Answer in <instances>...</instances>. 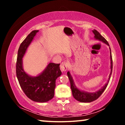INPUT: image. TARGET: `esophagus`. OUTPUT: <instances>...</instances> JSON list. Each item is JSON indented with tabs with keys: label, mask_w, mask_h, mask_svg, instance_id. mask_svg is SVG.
Segmentation results:
<instances>
[{
	"label": "esophagus",
	"mask_w": 125,
	"mask_h": 125,
	"mask_svg": "<svg viewBox=\"0 0 125 125\" xmlns=\"http://www.w3.org/2000/svg\"><path fill=\"white\" fill-rule=\"evenodd\" d=\"M69 66V64L67 62H62L60 65V69L62 72H65Z\"/></svg>",
	"instance_id": "obj_1"
}]
</instances>
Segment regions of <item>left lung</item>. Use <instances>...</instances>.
<instances>
[{
  "mask_svg": "<svg viewBox=\"0 0 125 125\" xmlns=\"http://www.w3.org/2000/svg\"><path fill=\"white\" fill-rule=\"evenodd\" d=\"M93 32L94 33V39L96 40H98V41H100L101 42H103L105 44H106L107 46H109V44L108 43L106 39L104 37H103L101 36L100 33H99L98 31H97L96 30H93ZM110 48V73L109 74V77L108 80H107V83H106L104 85L102 88L100 89L99 90L96 91V92H93V93H89V92H86L85 91L81 90H80L79 89H78L77 86H76L75 84L74 83V80L73 79L72 76L71 75L70 72L68 71L67 72V75L68 77V78L69 79V81H70L71 83V88L72 90V95L74 98H75L77 101H80V102L82 103H90L92 102V101L96 100L99 96H100L102 93L104 92L105 89L106 88L107 85H108V83L109 82L110 79L111 74H112V71H113V59H112V55H111V48Z\"/></svg>",
  "mask_w": 125,
  "mask_h": 125,
  "instance_id": "obj_1",
  "label": "left lung"
}]
</instances>
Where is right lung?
Returning <instances> with one entry per match:
<instances>
[{
	"label": "right lung",
	"instance_id": "right-lung-1",
	"mask_svg": "<svg viewBox=\"0 0 125 125\" xmlns=\"http://www.w3.org/2000/svg\"><path fill=\"white\" fill-rule=\"evenodd\" d=\"M38 32L39 30L32 31L21 43L18 52L16 73L19 83L26 95L35 102L45 103L54 97L56 80L62 72L60 64L54 63H50L37 76H31L25 72L22 58Z\"/></svg>",
	"mask_w": 125,
	"mask_h": 125
}]
</instances>
